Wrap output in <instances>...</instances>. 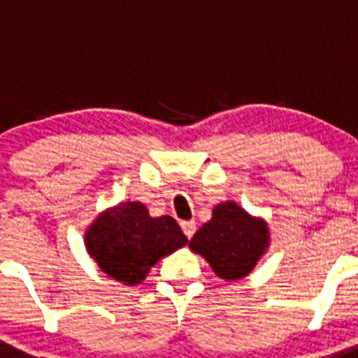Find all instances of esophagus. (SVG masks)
I'll use <instances>...</instances> for the list:
<instances>
[{"label": "esophagus", "instance_id": "1", "mask_svg": "<svg viewBox=\"0 0 358 358\" xmlns=\"http://www.w3.org/2000/svg\"><path fill=\"white\" fill-rule=\"evenodd\" d=\"M180 225H182V229H184L185 236H187V238H193L194 231H196V224H194L193 220H189V222H182Z\"/></svg>", "mask_w": 358, "mask_h": 358}]
</instances>
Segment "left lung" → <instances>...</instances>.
<instances>
[{
    "label": "left lung",
    "mask_w": 358,
    "mask_h": 358,
    "mask_svg": "<svg viewBox=\"0 0 358 358\" xmlns=\"http://www.w3.org/2000/svg\"><path fill=\"white\" fill-rule=\"evenodd\" d=\"M189 248L202 255L216 276L238 280L269 248L266 220L251 216L235 202H222L213 209V218L196 231Z\"/></svg>",
    "instance_id": "1"
}]
</instances>
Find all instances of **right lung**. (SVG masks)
I'll list each match as a JSON object with an SVG mask.
<instances>
[{
	"label": "right lung",
	"instance_id": "obj_1",
	"mask_svg": "<svg viewBox=\"0 0 358 358\" xmlns=\"http://www.w3.org/2000/svg\"><path fill=\"white\" fill-rule=\"evenodd\" d=\"M187 244L171 216L152 218L142 202H122L101 213L85 233V248L103 273L125 286L143 280L160 258Z\"/></svg>",
	"mask_w": 358,
	"mask_h": 358
}]
</instances>
